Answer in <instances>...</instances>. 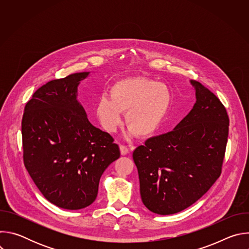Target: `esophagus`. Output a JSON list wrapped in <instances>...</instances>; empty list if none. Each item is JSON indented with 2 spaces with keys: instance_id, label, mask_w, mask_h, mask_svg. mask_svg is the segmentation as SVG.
Instances as JSON below:
<instances>
[{
  "instance_id": "obj_1",
  "label": "esophagus",
  "mask_w": 249,
  "mask_h": 249,
  "mask_svg": "<svg viewBox=\"0 0 249 249\" xmlns=\"http://www.w3.org/2000/svg\"><path fill=\"white\" fill-rule=\"evenodd\" d=\"M120 153L122 156H125L129 153V149L128 147H126L125 145H120Z\"/></svg>"
}]
</instances>
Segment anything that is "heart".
Wrapping results in <instances>:
<instances>
[{"mask_svg":"<svg viewBox=\"0 0 249 249\" xmlns=\"http://www.w3.org/2000/svg\"><path fill=\"white\" fill-rule=\"evenodd\" d=\"M170 103L171 93L164 84L134 77L115 82L110 88V97L101 95L94 110L106 132L117 130L123 120L122 112L126 111L128 135L150 137L162 124Z\"/></svg>","mask_w":249,"mask_h":249,"instance_id":"obj_1","label":"heart"}]
</instances>
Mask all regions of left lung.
<instances>
[{"label": "left lung", "instance_id": "8db88e82", "mask_svg": "<svg viewBox=\"0 0 249 249\" xmlns=\"http://www.w3.org/2000/svg\"><path fill=\"white\" fill-rule=\"evenodd\" d=\"M191 111L166 134L148 139L133 153L144 205L172 215L199 200L222 172L229 116L220 99L196 81Z\"/></svg>", "mask_w": 249, "mask_h": 249}]
</instances>
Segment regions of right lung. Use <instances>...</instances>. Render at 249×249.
Segmentation results:
<instances>
[{
	"instance_id": "add662e5",
	"label": "right lung",
	"mask_w": 249,
	"mask_h": 249,
	"mask_svg": "<svg viewBox=\"0 0 249 249\" xmlns=\"http://www.w3.org/2000/svg\"><path fill=\"white\" fill-rule=\"evenodd\" d=\"M89 75L72 74L39 88L21 121L26 170L49 202L67 210L92 204L102 173L120 157L113 138L89 121L77 98Z\"/></svg>"
}]
</instances>
